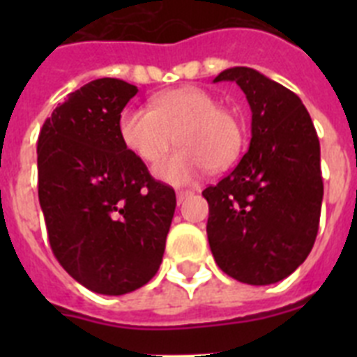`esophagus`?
<instances>
[{"label":"esophagus","instance_id":"34e87169","mask_svg":"<svg viewBox=\"0 0 357 357\" xmlns=\"http://www.w3.org/2000/svg\"><path fill=\"white\" fill-rule=\"evenodd\" d=\"M191 195H193V191H189V189H182V191H176V202H178V204H182V202L185 200V198L188 197H191Z\"/></svg>","mask_w":357,"mask_h":357}]
</instances>
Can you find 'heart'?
I'll return each mask as SVG.
<instances>
[{
	"label": "heart",
	"instance_id": "1",
	"mask_svg": "<svg viewBox=\"0 0 357 357\" xmlns=\"http://www.w3.org/2000/svg\"><path fill=\"white\" fill-rule=\"evenodd\" d=\"M125 146L144 162H155L173 139L181 143L155 166L173 184H185L209 166L229 168L245 146V127L209 91L184 85L153 98L150 107H128L119 118Z\"/></svg>",
	"mask_w": 357,
	"mask_h": 357
}]
</instances>
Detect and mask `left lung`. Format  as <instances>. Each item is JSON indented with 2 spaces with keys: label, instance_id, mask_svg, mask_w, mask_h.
<instances>
[{
  "label": "left lung",
  "instance_id": "8db88e82",
  "mask_svg": "<svg viewBox=\"0 0 357 357\" xmlns=\"http://www.w3.org/2000/svg\"><path fill=\"white\" fill-rule=\"evenodd\" d=\"M252 110L250 148L225 178L202 191L209 204L214 261L245 284L291 275L309 255L320 223V141L301 98L252 68H230Z\"/></svg>",
  "mask_w": 357,
  "mask_h": 357
}]
</instances>
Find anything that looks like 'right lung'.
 <instances>
[{
    "label": "right lung",
    "mask_w": 357,
    "mask_h": 357,
    "mask_svg": "<svg viewBox=\"0 0 357 357\" xmlns=\"http://www.w3.org/2000/svg\"><path fill=\"white\" fill-rule=\"evenodd\" d=\"M137 87L98 78L56 107L39 134V202L53 255L102 295L141 288L162 263L176 198L119 134Z\"/></svg>",
    "instance_id": "right-lung-1"
}]
</instances>
